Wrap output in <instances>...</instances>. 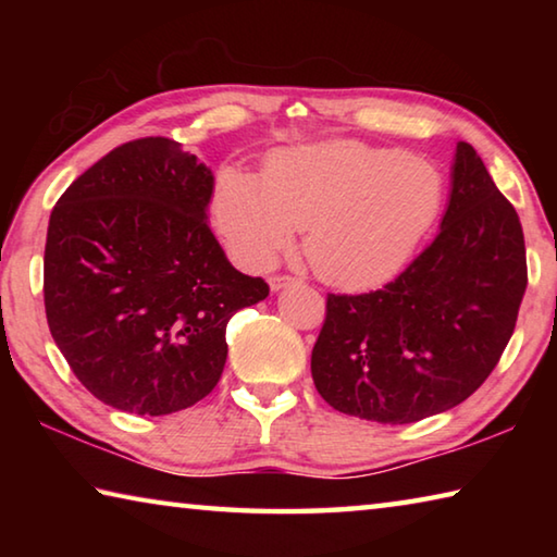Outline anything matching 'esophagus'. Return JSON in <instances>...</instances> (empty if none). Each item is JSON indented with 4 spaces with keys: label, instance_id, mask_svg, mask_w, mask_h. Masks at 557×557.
Instances as JSON below:
<instances>
[{
    "label": "esophagus",
    "instance_id": "34e87169",
    "mask_svg": "<svg viewBox=\"0 0 557 557\" xmlns=\"http://www.w3.org/2000/svg\"><path fill=\"white\" fill-rule=\"evenodd\" d=\"M295 282H299V280L292 277V275H272V277H270V287L277 292V289L287 287V285H295Z\"/></svg>",
    "mask_w": 557,
    "mask_h": 557
}]
</instances>
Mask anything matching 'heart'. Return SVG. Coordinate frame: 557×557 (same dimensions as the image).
<instances>
[{
    "label": "heart",
    "mask_w": 557,
    "mask_h": 557,
    "mask_svg": "<svg viewBox=\"0 0 557 557\" xmlns=\"http://www.w3.org/2000/svg\"><path fill=\"white\" fill-rule=\"evenodd\" d=\"M435 164L400 147L356 139L277 152L262 182L221 176L213 221L235 256L265 268L307 228L309 265L336 287L366 289L391 280L425 238L445 206Z\"/></svg>",
    "instance_id": "obj_1"
}]
</instances>
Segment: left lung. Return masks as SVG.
<instances>
[{
  "label": "left lung",
  "instance_id": "left-lung-1",
  "mask_svg": "<svg viewBox=\"0 0 557 557\" xmlns=\"http://www.w3.org/2000/svg\"><path fill=\"white\" fill-rule=\"evenodd\" d=\"M528 285L523 228L482 157L457 143L442 228L398 277L326 295L312 379L334 410L408 425L467 400L511 338Z\"/></svg>",
  "mask_w": 557,
  "mask_h": 557
}]
</instances>
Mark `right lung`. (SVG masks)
Masks as SVG:
<instances>
[{
  "label": "right lung",
  "instance_id": "obj_1",
  "mask_svg": "<svg viewBox=\"0 0 557 557\" xmlns=\"http://www.w3.org/2000/svg\"><path fill=\"white\" fill-rule=\"evenodd\" d=\"M211 169L169 137L132 139L53 206L44 305L55 346L98 400L169 414L219 383L225 326L268 297L235 270L206 209Z\"/></svg>",
  "mask_w": 557,
  "mask_h": 557
}]
</instances>
